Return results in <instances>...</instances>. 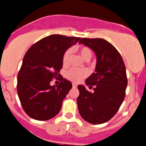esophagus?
Returning a JSON list of instances; mask_svg holds the SVG:
<instances>
[{"mask_svg": "<svg viewBox=\"0 0 146 146\" xmlns=\"http://www.w3.org/2000/svg\"><path fill=\"white\" fill-rule=\"evenodd\" d=\"M72 87H73L74 88H77V84H72Z\"/></svg>", "mask_w": 146, "mask_h": 146, "instance_id": "obj_1", "label": "esophagus"}]
</instances>
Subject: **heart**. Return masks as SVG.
I'll return each mask as SVG.
<instances>
[{"label":"heart","mask_w":146,"mask_h":146,"mask_svg":"<svg viewBox=\"0 0 146 146\" xmlns=\"http://www.w3.org/2000/svg\"><path fill=\"white\" fill-rule=\"evenodd\" d=\"M78 52L84 61H88L92 57V51L88 46H80L77 48ZM71 51L68 49L64 52L62 55V64L63 65H67L68 64ZM88 75V72L87 70H78L71 69L66 73V78L74 83H78L84 78Z\"/></svg>","instance_id":"heart-1"}]
</instances>
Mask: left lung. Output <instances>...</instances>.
<instances>
[{"label":"left lung","instance_id":"8db88e82","mask_svg":"<svg viewBox=\"0 0 146 146\" xmlns=\"http://www.w3.org/2000/svg\"><path fill=\"white\" fill-rule=\"evenodd\" d=\"M95 52V72L86 79L85 87L78 85L77 104L79 113L91 124H101L111 119L121 106L127 86L126 66L121 55L111 43L104 39L82 38L79 41Z\"/></svg>","mask_w":146,"mask_h":146}]
</instances>
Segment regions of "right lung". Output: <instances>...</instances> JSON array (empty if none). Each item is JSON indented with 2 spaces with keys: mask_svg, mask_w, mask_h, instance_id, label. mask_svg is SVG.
<instances>
[{
  "mask_svg": "<svg viewBox=\"0 0 146 146\" xmlns=\"http://www.w3.org/2000/svg\"><path fill=\"white\" fill-rule=\"evenodd\" d=\"M80 39L51 35L26 52L17 75V93L23 109L31 118L44 121L59 113L72 84L62 76L58 85L51 86L50 81L61 75L64 52Z\"/></svg>",
  "mask_w": 146,
  "mask_h": 146,
  "instance_id": "add662e5",
  "label": "right lung"
}]
</instances>
